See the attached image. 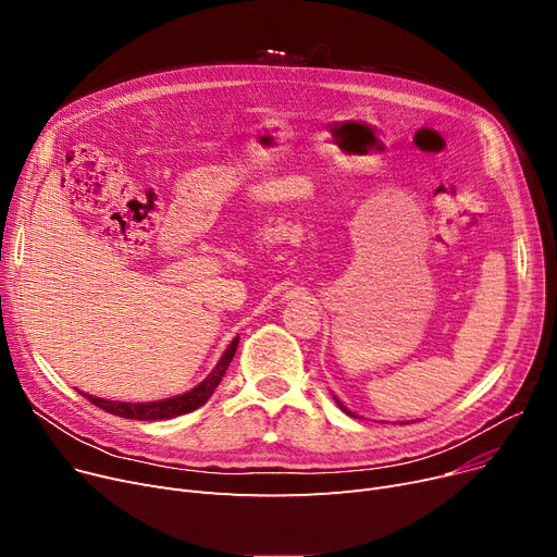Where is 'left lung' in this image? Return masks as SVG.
<instances>
[{
    "label": "left lung",
    "mask_w": 557,
    "mask_h": 557,
    "mask_svg": "<svg viewBox=\"0 0 557 557\" xmlns=\"http://www.w3.org/2000/svg\"><path fill=\"white\" fill-rule=\"evenodd\" d=\"M333 399H335V404H337V406H339V408H342V410H344V412H347V414H351V417H356V414H354V412H351V410H349V408H344V406H342V401H339V399H337V396H333Z\"/></svg>",
    "instance_id": "obj_1"
}]
</instances>
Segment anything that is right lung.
<instances>
[{
  "label": "right lung",
  "instance_id": "right-lung-1",
  "mask_svg": "<svg viewBox=\"0 0 557 557\" xmlns=\"http://www.w3.org/2000/svg\"><path fill=\"white\" fill-rule=\"evenodd\" d=\"M237 342L240 337H233V342L228 344V349L224 351V356L220 358V362L215 364L213 372H210L197 387H193L190 392L172 396V399H163V401H151V404H122V401H106V399H97L92 394L82 392L90 404H95L97 408L124 417V419H138V421H156V419H172L178 414H188L197 408H201L208 399L210 394L215 392V387L222 383V376L228 369L235 349H237Z\"/></svg>",
  "mask_w": 557,
  "mask_h": 557
}]
</instances>
